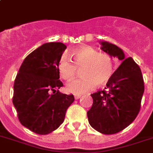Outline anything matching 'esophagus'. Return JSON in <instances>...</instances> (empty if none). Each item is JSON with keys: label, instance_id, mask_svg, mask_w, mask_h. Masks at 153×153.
<instances>
[{"label": "esophagus", "instance_id": "1", "mask_svg": "<svg viewBox=\"0 0 153 153\" xmlns=\"http://www.w3.org/2000/svg\"><path fill=\"white\" fill-rule=\"evenodd\" d=\"M80 95H74V98H75L76 100H77V99H79V98H80Z\"/></svg>", "mask_w": 153, "mask_h": 153}]
</instances>
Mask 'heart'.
I'll return each instance as SVG.
<instances>
[{"mask_svg": "<svg viewBox=\"0 0 153 153\" xmlns=\"http://www.w3.org/2000/svg\"><path fill=\"white\" fill-rule=\"evenodd\" d=\"M73 63L62 58L59 64V75L69 81L80 69L81 77L73 80L66 86V91L74 94H82L93 90L96 84L102 85L110 79L114 71V62L110 55L100 54L90 46L75 49L71 54Z\"/></svg>", "mask_w": 153, "mask_h": 153, "instance_id": "b5f03b06", "label": "heart"}]
</instances>
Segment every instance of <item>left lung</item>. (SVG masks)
Listing matches in <instances>:
<instances>
[{
	"mask_svg": "<svg viewBox=\"0 0 153 153\" xmlns=\"http://www.w3.org/2000/svg\"><path fill=\"white\" fill-rule=\"evenodd\" d=\"M102 50L121 62L106 84L105 90L91 94L93 105L88 111L89 123L104 134L123 131L137 117L145 86L141 69L134 59H126L120 48L102 41Z\"/></svg>",
	"mask_w": 153,
	"mask_h": 153,
	"instance_id": "left-lung-1",
	"label": "left lung"
}]
</instances>
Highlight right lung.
I'll use <instances>...</instances> for the list:
<instances>
[{"instance_id": "add662e5", "label": "right lung", "mask_w": 153, "mask_h": 153, "mask_svg": "<svg viewBox=\"0 0 153 153\" xmlns=\"http://www.w3.org/2000/svg\"><path fill=\"white\" fill-rule=\"evenodd\" d=\"M65 48L60 42L44 44L26 56L15 79L12 102L19 120L38 134L56 130L74 101L58 90L63 86L59 64Z\"/></svg>"}]
</instances>
